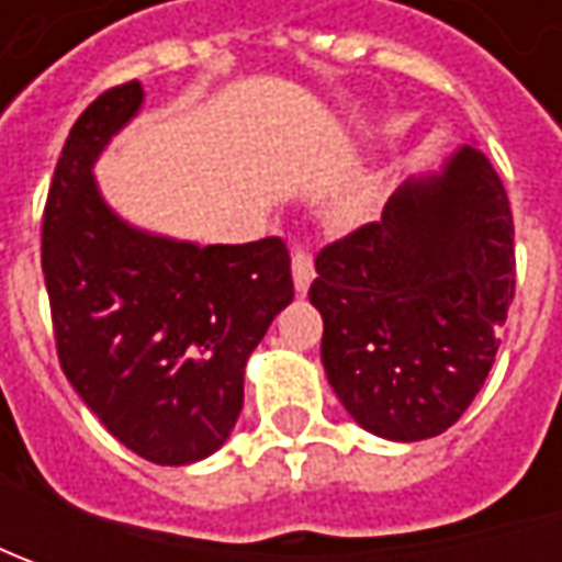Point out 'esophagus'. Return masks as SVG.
I'll list each match as a JSON object with an SVG mask.
<instances>
[{
  "label": "esophagus",
  "instance_id": "obj_1",
  "mask_svg": "<svg viewBox=\"0 0 562 562\" xmlns=\"http://www.w3.org/2000/svg\"><path fill=\"white\" fill-rule=\"evenodd\" d=\"M291 269H293V288H296V293L310 291V284H313V278H315L313 256H310L306 249H293Z\"/></svg>",
  "mask_w": 562,
  "mask_h": 562
}]
</instances>
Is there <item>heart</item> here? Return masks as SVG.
Returning <instances> with one entry per match:
<instances>
[{
  "mask_svg": "<svg viewBox=\"0 0 562 562\" xmlns=\"http://www.w3.org/2000/svg\"><path fill=\"white\" fill-rule=\"evenodd\" d=\"M369 203H372V190H369V187L366 184L350 187V190L337 200L335 215L340 218V222H353V218H359V215L369 209Z\"/></svg>",
  "mask_w": 562,
  "mask_h": 562,
  "instance_id": "obj_1",
  "label": "heart"
}]
</instances>
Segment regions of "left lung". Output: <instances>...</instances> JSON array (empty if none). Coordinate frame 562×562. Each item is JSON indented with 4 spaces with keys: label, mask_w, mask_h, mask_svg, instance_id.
Here are the masks:
<instances>
[{
    "label": "left lung",
    "mask_w": 562,
    "mask_h": 562,
    "mask_svg": "<svg viewBox=\"0 0 562 562\" xmlns=\"http://www.w3.org/2000/svg\"><path fill=\"white\" fill-rule=\"evenodd\" d=\"M322 366L353 419L387 441L447 431L482 391L516 288L507 190L475 143L406 178L381 222L315 259Z\"/></svg>",
    "instance_id": "1"
}]
</instances>
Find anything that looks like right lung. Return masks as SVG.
Instances as JSON below:
<instances>
[{"label": "right lung", "instance_id": "1", "mask_svg": "<svg viewBox=\"0 0 562 562\" xmlns=\"http://www.w3.org/2000/svg\"><path fill=\"white\" fill-rule=\"evenodd\" d=\"M140 109L131 80L75 121L43 212V274L77 397L137 457L190 465L237 425L249 353L293 300L291 256L278 237L200 247L121 218L93 165Z\"/></svg>", "mask_w": 562, "mask_h": 562}]
</instances>
